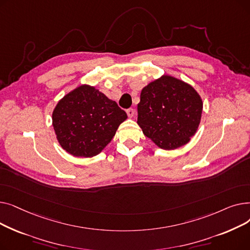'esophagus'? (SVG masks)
Listing matches in <instances>:
<instances>
[{"label":"esophagus","mask_w":250,"mask_h":250,"mask_svg":"<svg viewBox=\"0 0 250 250\" xmlns=\"http://www.w3.org/2000/svg\"><path fill=\"white\" fill-rule=\"evenodd\" d=\"M126 114L128 117H133L135 114V110L133 108H128V109H126Z\"/></svg>","instance_id":"34e87169"}]
</instances>
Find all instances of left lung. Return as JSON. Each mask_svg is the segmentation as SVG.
<instances>
[{"label": "left lung", "instance_id": "left-lung-1", "mask_svg": "<svg viewBox=\"0 0 250 250\" xmlns=\"http://www.w3.org/2000/svg\"><path fill=\"white\" fill-rule=\"evenodd\" d=\"M202 111V98L192 86L164 75L143 88L138 125L159 148L174 150L195 134Z\"/></svg>", "mask_w": 250, "mask_h": 250}]
</instances>
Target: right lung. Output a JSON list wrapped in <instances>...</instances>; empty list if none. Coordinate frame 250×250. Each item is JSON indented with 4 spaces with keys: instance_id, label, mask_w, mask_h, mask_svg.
Returning a JSON list of instances; mask_svg holds the SVG:
<instances>
[{
    "instance_id": "add662e5",
    "label": "right lung",
    "mask_w": 250,
    "mask_h": 250,
    "mask_svg": "<svg viewBox=\"0 0 250 250\" xmlns=\"http://www.w3.org/2000/svg\"><path fill=\"white\" fill-rule=\"evenodd\" d=\"M127 118L95 87L81 85L64 95L52 112V125L60 145L76 157L98 155Z\"/></svg>"
}]
</instances>
